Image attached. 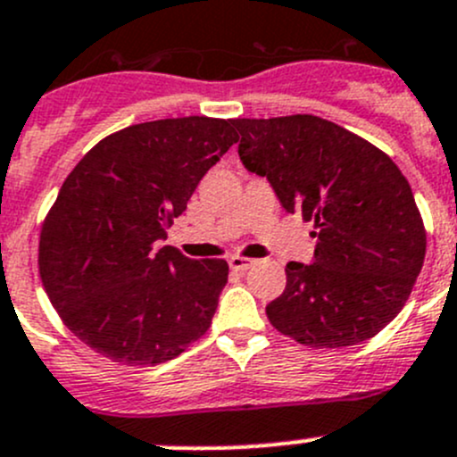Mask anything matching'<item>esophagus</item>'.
<instances>
[{"label": "esophagus", "instance_id": "esophagus-1", "mask_svg": "<svg viewBox=\"0 0 457 457\" xmlns=\"http://www.w3.org/2000/svg\"><path fill=\"white\" fill-rule=\"evenodd\" d=\"M228 262L234 271H245L254 265V261H252V258H245V256H232Z\"/></svg>", "mask_w": 457, "mask_h": 457}]
</instances>
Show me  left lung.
<instances>
[{
  "mask_svg": "<svg viewBox=\"0 0 457 457\" xmlns=\"http://www.w3.org/2000/svg\"><path fill=\"white\" fill-rule=\"evenodd\" d=\"M232 123L243 165L318 237L312 265L285 267L270 322L316 349L373 338L400 314L425 262L427 229L404 174L373 143L314 114Z\"/></svg>",
  "mask_w": 457,
  "mask_h": 457,
  "instance_id": "obj_1",
  "label": "left lung"
}]
</instances>
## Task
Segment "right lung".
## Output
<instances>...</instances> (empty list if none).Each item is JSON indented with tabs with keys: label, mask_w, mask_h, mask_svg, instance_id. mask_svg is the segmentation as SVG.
Returning a JSON list of instances; mask_svg holds the SVG:
<instances>
[{
	"label": "right lung",
	"mask_w": 457,
	"mask_h": 457,
	"mask_svg": "<svg viewBox=\"0 0 457 457\" xmlns=\"http://www.w3.org/2000/svg\"><path fill=\"white\" fill-rule=\"evenodd\" d=\"M232 143V119L137 123L101 139L66 177L37 262L63 325L96 353L161 365L210 329L228 262L154 243Z\"/></svg>",
	"instance_id": "right-lung-1"
}]
</instances>
